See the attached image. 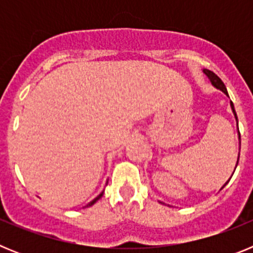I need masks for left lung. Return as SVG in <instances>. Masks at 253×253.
<instances>
[{
  "label": "left lung",
  "instance_id": "1",
  "mask_svg": "<svg viewBox=\"0 0 253 253\" xmlns=\"http://www.w3.org/2000/svg\"><path fill=\"white\" fill-rule=\"evenodd\" d=\"M203 72H204L205 76H207V77L209 78V81L211 82V84H213V86L215 87V88H218V90H220L223 93H225V95L228 96V91H227V88H225V84H223L222 80H220V78H219L218 76L215 75V73L211 72V71H209V69H203ZM228 97H229V96H228ZM231 109H232V111H233L234 118H236L237 129H238V119H237V114H236V110H234V105H233V102H232V101H231ZM238 140H240V149H241V134H240V130H238ZM238 160H240V153H238V158H237V163H236V167H234V169H233V173H234V171H236V169H237V165H238ZM232 176H233V175H232ZM232 176L229 178H228L227 181H225V184L223 185V186L220 187V189H219V191L224 189V186L228 184V182H229V180H231V178H232ZM160 203H161V204H165V203H162V202H160ZM165 205H169V204H165Z\"/></svg>",
  "mask_w": 253,
  "mask_h": 253
}]
</instances>
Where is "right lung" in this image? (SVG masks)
Segmentation results:
<instances>
[{
  "label": "right lung",
  "instance_id": "obj_1",
  "mask_svg": "<svg viewBox=\"0 0 253 253\" xmlns=\"http://www.w3.org/2000/svg\"><path fill=\"white\" fill-rule=\"evenodd\" d=\"M106 185H107V181H106ZM104 191H105V190H102V191H101V193H100V194H99V195L96 196V198H95V199H92V200H91V202H90V203H87V204H86V205H84V207H82V208H88V207H92V205H93V204H95V203H96V202H97V200H99V199H101V196H102V195H104Z\"/></svg>",
  "mask_w": 253,
  "mask_h": 253
}]
</instances>
